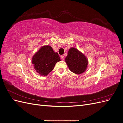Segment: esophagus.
Masks as SVG:
<instances>
[{"label":"esophagus","instance_id":"obj_1","mask_svg":"<svg viewBox=\"0 0 123 123\" xmlns=\"http://www.w3.org/2000/svg\"><path fill=\"white\" fill-rule=\"evenodd\" d=\"M61 59H62V60H63V59H64V56L61 55Z\"/></svg>","mask_w":123,"mask_h":123}]
</instances>
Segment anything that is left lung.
Returning a JSON list of instances; mask_svg holds the SVG:
<instances>
[{
	"label": "left lung",
	"instance_id": "left-lung-1",
	"mask_svg": "<svg viewBox=\"0 0 123 123\" xmlns=\"http://www.w3.org/2000/svg\"><path fill=\"white\" fill-rule=\"evenodd\" d=\"M65 61L71 71L80 74L87 70L88 59L80 51L72 47L69 49Z\"/></svg>",
	"mask_w": 123,
	"mask_h": 123
}]
</instances>
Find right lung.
Here are the masks:
<instances>
[{
    "mask_svg": "<svg viewBox=\"0 0 123 123\" xmlns=\"http://www.w3.org/2000/svg\"><path fill=\"white\" fill-rule=\"evenodd\" d=\"M61 59L51 46H43L33 56L32 62L36 71L42 76H47L54 69L55 64Z\"/></svg>",
    "mask_w": 123,
    "mask_h": 123,
    "instance_id": "obj_1",
    "label": "right lung"
}]
</instances>
